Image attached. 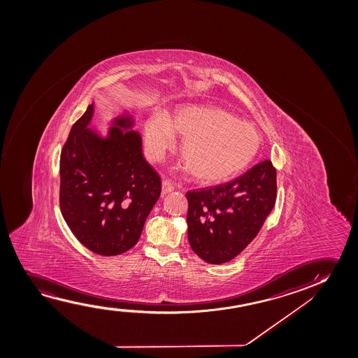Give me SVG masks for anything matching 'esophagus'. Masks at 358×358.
<instances>
[{
    "label": "esophagus",
    "instance_id": "34e87169",
    "mask_svg": "<svg viewBox=\"0 0 358 358\" xmlns=\"http://www.w3.org/2000/svg\"><path fill=\"white\" fill-rule=\"evenodd\" d=\"M173 189H175V186H173V183L170 180H164L162 181V194H167V193H170Z\"/></svg>",
    "mask_w": 358,
    "mask_h": 358
}]
</instances>
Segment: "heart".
I'll list each match as a JSON object with an SVG mask.
<instances>
[{"instance_id": "obj_1", "label": "heart", "mask_w": 358, "mask_h": 358, "mask_svg": "<svg viewBox=\"0 0 358 358\" xmlns=\"http://www.w3.org/2000/svg\"><path fill=\"white\" fill-rule=\"evenodd\" d=\"M182 139L180 152L198 181L217 183L242 171L259 148V134L253 124L240 121L220 108H182L169 118L154 113L145 122V152L159 162Z\"/></svg>"}]
</instances>
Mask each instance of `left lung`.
I'll return each mask as SVG.
<instances>
[{
  "mask_svg": "<svg viewBox=\"0 0 358 358\" xmlns=\"http://www.w3.org/2000/svg\"><path fill=\"white\" fill-rule=\"evenodd\" d=\"M186 196L192 250L209 264H222L255 240L273 210L276 170L264 160L234 181L187 192Z\"/></svg>",
  "mask_w": 358,
  "mask_h": 358,
  "instance_id": "left-lung-1",
  "label": "left lung"
}]
</instances>
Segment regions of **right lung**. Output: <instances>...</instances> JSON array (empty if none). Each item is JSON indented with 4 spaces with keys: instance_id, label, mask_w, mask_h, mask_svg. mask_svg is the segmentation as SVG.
<instances>
[{
    "instance_id": "add662e5",
    "label": "right lung",
    "mask_w": 358,
    "mask_h": 358,
    "mask_svg": "<svg viewBox=\"0 0 358 358\" xmlns=\"http://www.w3.org/2000/svg\"><path fill=\"white\" fill-rule=\"evenodd\" d=\"M94 103L72 126L59 159V208L76 238L100 255H122L137 243L162 192L142 152L131 117L113 120L103 138L89 128Z\"/></svg>"
}]
</instances>
